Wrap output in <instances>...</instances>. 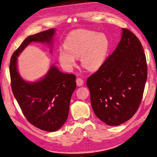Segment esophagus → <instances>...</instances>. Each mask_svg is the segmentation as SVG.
Here are the masks:
<instances>
[{
  "label": "esophagus",
  "mask_w": 157,
  "mask_h": 157,
  "mask_svg": "<svg viewBox=\"0 0 157 157\" xmlns=\"http://www.w3.org/2000/svg\"><path fill=\"white\" fill-rule=\"evenodd\" d=\"M76 85L77 86H82L83 85V83H84V81H83V79H82L81 78H77L76 80Z\"/></svg>",
  "instance_id": "obj_1"
}]
</instances>
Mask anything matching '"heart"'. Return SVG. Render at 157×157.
Returning a JSON list of instances; mask_svg holds the SVG:
<instances>
[{
  "label": "heart",
  "mask_w": 157,
  "mask_h": 157,
  "mask_svg": "<svg viewBox=\"0 0 157 157\" xmlns=\"http://www.w3.org/2000/svg\"><path fill=\"white\" fill-rule=\"evenodd\" d=\"M64 49L59 50L58 58L62 67L71 70L80 57L81 64L90 71L101 67L109 50V41L103 33L86 29L72 31L64 41Z\"/></svg>",
  "instance_id": "b5f03b06"
}]
</instances>
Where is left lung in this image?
Instances as JSON below:
<instances>
[{"instance_id":"obj_1","label":"left lung","mask_w":157,"mask_h":157,"mask_svg":"<svg viewBox=\"0 0 157 157\" xmlns=\"http://www.w3.org/2000/svg\"><path fill=\"white\" fill-rule=\"evenodd\" d=\"M122 30L116 49L86 81L94 113L112 126L133 117L147 79V59L141 42L130 30Z\"/></svg>"}]
</instances>
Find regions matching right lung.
Returning a JSON list of instances; mask_svg holds the SVG:
<instances>
[{"label": "right lung", "instance_id": "add662e5", "mask_svg": "<svg viewBox=\"0 0 157 157\" xmlns=\"http://www.w3.org/2000/svg\"><path fill=\"white\" fill-rule=\"evenodd\" d=\"M54 33V29H50L27 37L14 52L9 67L13 93L23 115L30 124L48 132L56 131L67 121L76 76L52 66L42 80L27 82L17 71V57L32 41L51 43Z\"/></svg>", "mask_w": 157, "mask_h": 157}]
</instances>
